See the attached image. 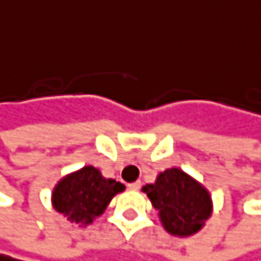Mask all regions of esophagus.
<instances>
[{"label":"esophagus","mask_w":261,"mask_h":261,"mask_svg":"<svg viewBox=\"0 0 261 261\" xmlns=\"http://www.w3.org/2000/svg\"><path fill=\"white\" fill-rule=\"evenodd\" d=\"M128 187L133 189V190H138V189H141V181H135L132 184H128Z\"/></svg>","instance_id":"esophagus-1"}]
</instances>
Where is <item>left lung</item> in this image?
Wrapping results in <instances>:
<instances>
[{
    "label": "left lung",
    "mask_w": 261,
    "mask_h": 261,
    "mask_svg": "<svg viewBox=\"0 0 261 261\" xmlns=\"http://www.w3.org/2000/svg\"><path fill=\"white\" fill-rule=\"evenodd\" d=\"M142 190L159 212L164 229L172 235H193L212 215L209 190L176 167L159 173L156 182Z\"/></svg>",
    "instance_id": "1"
}]
</instances>
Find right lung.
I'll list each match as a JSON object with an SVG mask.
<instances>
[{
  "label": "right lung",
  "instance_id": "add662e5",
  "mask_svg": "<svg viewBox=\"0 0 261 261\" xmlns=\"http://www.w3.org/2000/svg\"><path fill=\"white\" fill-rule=\"evenodd\" d=\"M125 190L116 179H107L92 165L66 175L52 192V206L68 221L88 226L100 217L114 195Z\"/></svg>",
  "mask_w": 261,
  "mask_h": 261
}]
</instances>
